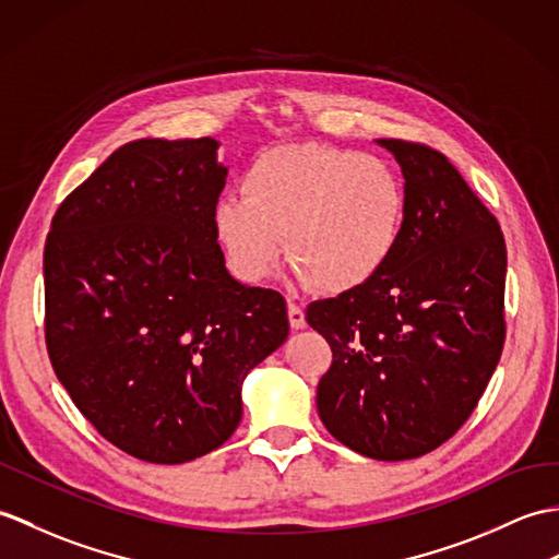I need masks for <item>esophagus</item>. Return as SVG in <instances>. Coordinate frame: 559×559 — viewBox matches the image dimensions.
<instances>
[{
	"label": "esophagus",
	"mask_w": 559,
	"mask_h": 559,
	"mask_svg": "<svg viewBox=\"0 0 559 559\" xmlns=\"http://www.w3.org/2000/svg\"><path fill=\"white\" fill-rule=\"evenodd\" d=\"M288 321H290V326H293L295 331H300V329L307 326L305 309H302L300 305H297V302H288Z\"/></svg>",
	"instance_id": "obj_1"
}]
</instances>
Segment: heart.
I'll return each mask as SVG.
<instances>
[{
  "mask_svg": "<svg viewBox=\"0 0 559 559\" xmlns=\"http://www.w3.org/2000/svg\"><path fill=\"white\" fill-rule=\"evenodd\" d=\"M407 194L393 166L326 145L269 150L242 176V198L214 204L230 269L259 283L283 257L323 293H349L381 274L405 228Z\"/></svg>",
  "mask_w": 559,
  "mask_h": 559,
  "instance_id": "heart-1",
  "label": "heart"
}]
</instances>
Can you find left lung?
<instances>
[{"instance_id": "1", "label": "left lung", "mask_w": 559, "mask_h": 559, "mask_svg": "<svg viewBox=\"0 0 559 559\" xmlns=\"http://www.w3.org/2000/svg\"><path fill=\"white\" fill-rule=\"evenodd\" d=\"M402 168L407 214L391 262L357 290L307 307L329 341L317 388L329 433L359 455L421 457L469 419L504 343L500 224L443 154L376 140Z\"/></svg>"}]
</instances>
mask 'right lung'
I'll return each instance as SVG.
<instances>
[{"instance_id": "add662e5", "label": "right lung", "mask_w": 559, "mask_h": 559, "mask_svg": "<svg viewBox=\"0 0 559 559\" xmlns=\"http://www.w3.org/2000/svg\"><path fill=\"white\" fill-rule=\"evenodd\" d=\"M218 142L133 140L61 202L45 245L57 379L128 455L183 464L224 445L242 381L288 338L285 300L226 269Z\"/></svg>"}]
</instances>
